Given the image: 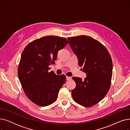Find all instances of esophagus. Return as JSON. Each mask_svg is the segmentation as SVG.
I'll list each match as a JSON object with an SVG mask.
<instances>
[{
  "instance_id": "obj_1",
  "label": "esophagus",
  "mask_w": 130,
  "mask_h": 130,
  "mask_svg": "<svg viewBox=\"0 0 130 130\" xmlns=\"http://www.w3.org/2000/svg\"><path fill=\"white\" fill-rule=\"evenodd\" d=\"M72 79L71 77H69V76H66V79L67 80H71Z\"/></svg>"
}]
</instances>
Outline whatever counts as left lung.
<instances>
[{
  "mask_svg": "<svg viewBox=\"0 0 130 130\" xmlns=\"http://www.w3.org/2000/svg\"><path fill=\"white\" fill-rule=\"evenodd\" d=\"M68 40L78 65L87 74L84 80L72 77L76 83L72 98L81 105L92 106L103 99L110 89L113 70L111 56L104 46L91 37L82 35Z\"/></svg>",
  "mask_w": 130,
  "mask_h": 130,
  "instance_id": "obj_1",
  "label": "left lung"
}]
</instances>
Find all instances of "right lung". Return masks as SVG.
<instances>
[{
    "mask_svg": "<svg viewBox=\"0 0 130 130\" xmlns=\"http://www.w3.org/2000/svg\"><path fill=\"white\" fill-rule=\"evenodd\" d=\"M69 44L63 37L48 36L36 39L24 50L18 75L28 98L40 106L49 105L57 100L60 88L65 83L64 75L48 72L56 60L58 52Z\"/></svg>",
    "mask_w": 130,
    "mask_h": 130,
    "instance_id": "right-lung-1",
    "label": "right lung"
}]
</instances>
